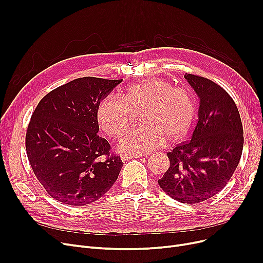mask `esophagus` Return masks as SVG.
Segmentation results:
<instances>
[{
    "instance_id": "1",
    "label": "esophagus",
    "mask_w": 263,
    "mask_h": 263,
    "mask_svg": "<svg viewBox=\"0 0 263 263\" xmlns=\"http://www.w3.org/2000/svg\"><path fill=\"white\" fill-rule=\"evenodd\" d=\"M141 155H121V160L122 161H128L130 159H135V158H141Z\"/></svg>"
}]
</instances>
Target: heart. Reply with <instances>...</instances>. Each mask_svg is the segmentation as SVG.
I'll use <instances>...</instances> for the list:
<instances>
[{
	"mask_svg": "<svg viewBox=\"0 0 263 263\" xmlns=\"http://www.w3.org/2000/svg\"><path fill=\"white\" fill-rule=\"evenodd\" d=\"M119 99L105 97L96 110L100 129L118 137L129 126L131 112H139L143 126L128 130L120 139L122 153H148L165 143H177L189 133L196 116L195 97L190 88L171 81L149 78L122 89Z\"/></svg>",
	"mask_w": 263,
	"mask_h": 263,
	"instance_id": "obj_1",
	"label": "heart"
}]
</instances>
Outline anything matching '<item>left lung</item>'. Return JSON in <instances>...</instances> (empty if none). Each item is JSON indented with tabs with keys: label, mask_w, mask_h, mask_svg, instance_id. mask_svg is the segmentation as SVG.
Instances as JSON below:
<instances>
[{
	"label": "left lung",
	"mask_w": 263,
	"mask_h": 263,
	"mask_svg": "<svg viewBox=\"0 0 263 263\" xmlns=\"http://www.w3.org/2000/svg\"><path fill=\"white\" fill-rule=\"evenodd\" d=\"M200 99L198 121L191 140L170 153V168L158 180L172 198L194 204L222 191L240 162L243 127L229 93L213 81L185 73Z\"/></svg>",
	"instance_id": "8db88e82"
}]
</instances>
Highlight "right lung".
<instances>
[{"mask_svg": "<svg viewBox=\"0 0 263 263\" xmlns=\"http://www.w3.org/2000/svg\"><path fill=\"white\" fill-rule=\"evenodd\" d=\"M121 81L76 79L50 91L36 106L26 130V154L38 181L60 202L91 203L117 180L123 163L97 134L96 110Z\"/></svg>", "mask_w": 263, "mask_h": 263, "instance_id": "1", "label": "right lung"}]
</instances>
